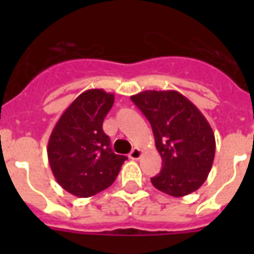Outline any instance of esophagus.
Instances as JSON below:
<instances>
[{
    "label": "esophagus",
    "instance_id": "obj_1",
    "mask_svg": "<svg viewBox=\"0 0 254 254\" xmlns=\"http://www.w3.org/2000/svg\"><path fill=\"white\" fill-rule=\"evenodd\" d=\"M141 155H142V151L139 150L138 147H134L133 150L129 153V158L130 159H139L141 158Z\"/></svg>",
    "mask_w": 254,
    "mask_h": 254
}]
</instances>
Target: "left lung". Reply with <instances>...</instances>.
Returning <instances> with one entry per match:
<instances>
[{
	"mask_svg": "<svg viewBox=\"0 0 254 254\" xmlns=\"http://www.w3.org/2000/svg\"><path fill=\"white\" fill-rule=\"evenodd\" d=\"M130 100L153 129L162 170L151 178L159 191L181 197L196 191L215 158V134L201 112L177 91H143Z\"/></svg>",
	"mask_w": 254,
	"mask_h": 254,
	"instance_id": "8db88e82",
	"label": "left lung"
}]
</instances>
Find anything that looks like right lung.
<instances>
[{
    "instance_id": "right-lung-1",
    "label": "right lung",
    "mask_w": 254,
    "mask_h": 254,
    "mask_svg": "<svg viewBox=\"0 0 254 254\" xmlns=\"http://www.w3.org/2000/svg\"><path fill=\"white\" fill-rule=\"evenodd\" d=\"M115 103L113 93L88 89L73 100L50 135L47 155L57 182L77 197L108 189L119 175L125 155L115 154L103 123Z\"/></svg>"
}]
</instances>
